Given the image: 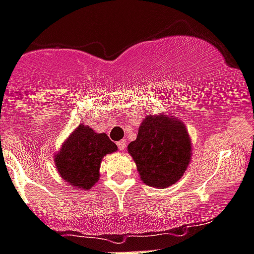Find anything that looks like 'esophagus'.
<instances>
[{"instance_id": "34e87169", "label": "esophagus", "mask_w": 254, "mask_h": 254, "mask_svg": "<svg viewBox=\"0 0 254 254\" xmlns=\"http://www.w3.org/2000/svg\"><path fill=\"white\" fill-rule=\"evenodd\" d=\"M126 144H127V141H126V139H121V141L117 142V146H118V148L121 149V151H125Z\"/></svg>"}]
</instances>
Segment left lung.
I'll list each match as a JSON object with an SVG mask.
<instances>
[{
  "label": "left lung",
  "instance_id": "1",
  "mask_svg": "<svg viewBox=\"0 0 254 254\" xmlns=\"http://www.w3.org/2000/svg\"><path fill=\"white\" fill-rule=\"evenodd\" d=\"M128 152L147 186L166 188L185 173L190 159V141L180 120L148 115L139 126L137 138L128 144Z\"/></svg>",
  "mask_w": 254,
  "mask_h": 254
}]
</instances>
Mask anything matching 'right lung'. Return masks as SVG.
<instances>
[{"instance_id":"add662e5","label":"right lung","mask_w":254,"mask_h":254,"mask_svg":"<svg viewBox=\"0 0 254 254\" xmlns=\"http://www.w3.org/2000/svg\"><path fill=\"white\" fill-rule=\"evenodd\" d=\"M117 146L106 133H96L88 126H78L55 157L60 176L79 190H89L100 177L101 161Z\"/></svg>"}]
</instances>
